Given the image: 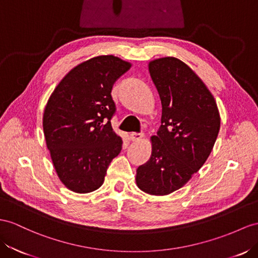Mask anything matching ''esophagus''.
<instances>
[{
    "mask_svg": "<svg viewBox=\"0 0 258 258\" xmlns=\"http://www.w3.org/2000/svg\"><path fill=\"white\" fill-rule=\"evenodd\" d=\"M142 138H144L143 133H132V134H130V140L132 142H138V141H141Z\"/></svg>",
    "mask_w": 258,
    "mask_h": 258,
    "instance_id": "34e87169",
    "label": "esophagus"
}]
</instances>
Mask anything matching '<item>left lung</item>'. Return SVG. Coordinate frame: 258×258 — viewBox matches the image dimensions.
<instances>
[{
  "label": "left lung",
  "instance_id": "8db88e82",
  "mask_svg": "<svg viewBox=\"0 0 258 258\" xmlns=\"http://www.w3.org/2000/svg\"><path fill=\"white\" fill-rule=\"evenodd\" d=\"M162 114L151 136L149 160L136 170V184L150 195H168L189 181L207 160L220 130L214 96L194 71L176 57L148 64Z\"/></svg>",
  "mask_w": 258,
  "mask_h": 258
}]
</instances>
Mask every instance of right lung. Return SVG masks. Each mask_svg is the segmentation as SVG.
I'll list each match as a JSON object with an SVG mask.
<instances>
[{
  "label": "right lung",
  "instance_id": "obj_1",
  "mask_svg": "<svg viewBox=\"0 0 258 258\" xmlns=\"http://www.w3.org/2000/svg\"><path fill=\"white\" fill-rule=\"evenodd\" d=\"M130 62L99 55L75 66L58 83L43 113V133L58 179L75 193L100 187L122 138L111 126V90Z\"/></svg>",
  "mask_w": 258,
  "mask_h": 258
}]
</instances>
